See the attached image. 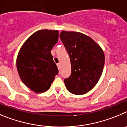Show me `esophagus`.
<instances>
[{"label": "esophagus", "mask_w": 127, "mask_h": 127, "mask_svg": "<svg viewBox=\"0 0 127 127\" xmlns=\"http://www.w3.org/2000/svg\"><path fill=\"white\" fill-rule=\"evenodd\" d=\"M57 66H58V69H59V70H60V69H61V65H60V64L58 63V64H57Z\"/></svg>", "instance_id": "1"}]
</instances>
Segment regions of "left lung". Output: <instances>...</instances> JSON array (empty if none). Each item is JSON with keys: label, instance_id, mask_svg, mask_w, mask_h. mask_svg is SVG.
<instances>
[{"label": "left lung", "instance_id": "left-lung-1", "mask_svg": "<svg viewBox=\"0 0 127 127\" xmlns=\"http://www.w3.org/2000/svg\"><path fill=\"white\" fill-rule=\"evenodd\" d=\"M61 40L70 58L71 73L64 82L71 93L82 95L96 85L103 71L104 54L91 38L83 33L62 31Z\"/></svg>", "mask_w": 127, "mask_h": 127}]
</instances>
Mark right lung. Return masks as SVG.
<instances>
[{
  "label": "right lung",
  "mask_w": 127,
  "mask_h": 127,
  "mask_svg": "<svg viewBox=\"0 0 127 127\" xmlns=\"http://www.w3.org/2000/svg\"><path fill=\"white\" fill-rule=\"evenodd\" d=\"M58 36V30L37 31L26 40L18 53L16 66L19 76L36 93L47 91L58 74L51 53Z\"/></svg>",
  "instance_id": "right-lung-1"
}]
</instances>
